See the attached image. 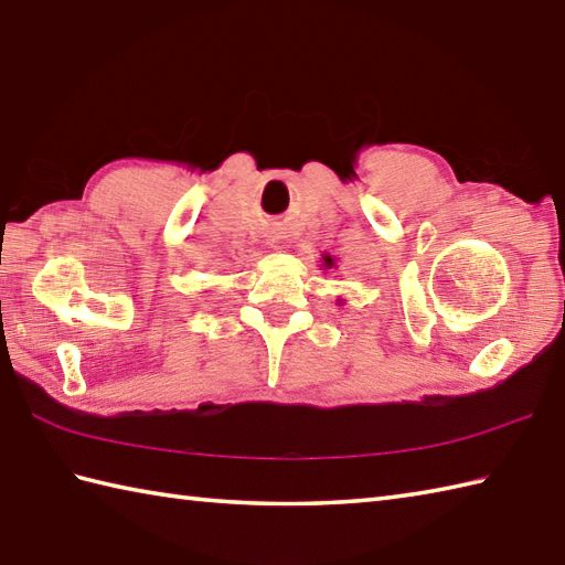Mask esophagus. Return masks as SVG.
<instances>
[{
  "label": "esophagus",
  "instance_id": "34e87169",
  "mask_svg": "<svg viewBox=\"0 0 565 565\" xmlns=\"http://www.w3.org/2000/svg\"><path fill=\"white\" fill-rule=\"evenodd\" d=\"M280 248V244L275 238H270V241H266V253H270V250H278Z\"/></svg>",
  "mask_w": 565,
  "mask_h": 565
}]
</instances>
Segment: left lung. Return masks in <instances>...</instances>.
<instances>
[{"instance_id":"1","label":"left lung","mask_w":565,"mask_h":565,"mask_svg":"<svg viewBox=\"0 0 565 565\" xmlns=\"http://www.w3.org/2000/svg\"><path fill=\"white\" fill-rule=\"evenodd\" d=\"M321 268H324V270L337 268V258H331L329 253H324V256H321Z\"/></svg>"}]
</instances>
